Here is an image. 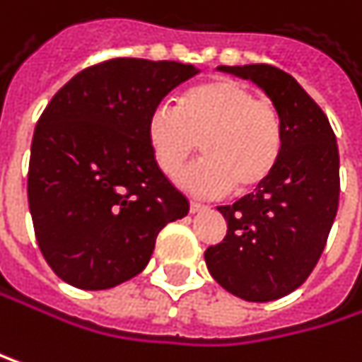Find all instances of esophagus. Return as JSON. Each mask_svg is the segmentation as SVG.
I'll return each instance as SVG.
<instances>
[{"instance_id": "34e87169", "label": "esophagus", "mask_w": 362, "mask_h": 362, "mask_svg": "<svg viewBox=\"0 0 362 362\" xmlns=\"http://www.w3.org/2000/svg\"><path fill=\"white\" fill-rule=\"evenodd\" d=\"M189 210H191V214H195V212L206 210V206H204V204H199V202H191V204H189Z\"/></svg>"}]
</instances>
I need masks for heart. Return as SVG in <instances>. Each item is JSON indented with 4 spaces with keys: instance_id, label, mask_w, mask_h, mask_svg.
<instances>
[{
    "instance_id": "obj_1",
    "label": "heart",
    "mask_w": 362,
    "mask_h": 362,
    "mask_svg": "<svg viewBox=\"0 0 362 362\" xmlns=\"http://www.w3.org/2000/svg\"><path fill=\"white\" fill-rule=\"evenodd\" d=\"M154 165L175 177L199 150L206 158L191 167L180 185L199 195L248 193L274 173L284 122L278 105L233 78H212L177 97L175 107L156 105L146 122Z\"/></svg>"
}]
</instances>
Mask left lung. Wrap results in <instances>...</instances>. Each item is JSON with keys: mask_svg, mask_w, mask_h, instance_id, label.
Here are the masks:
<instances>
[{"mask_svg": "<svg viewBox=\"0 0 362 362\" xmlns=\"http://www.w3.org/2000/svg\"><path fill=\"white\" fill-rule=\"evenodd\" d=\"M250 78L278 105L284 146L274 173L233 206H221L227 235L206 250L212 278L244 301H274L314 272L339 206V150L327 114L286 71L221 65Z\"/></svg>", "mask_w": 362, "mask_h": 362, "instance_id": "1", "label": "left lung"}]
</instances>
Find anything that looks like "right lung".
<instances>
[{"label":"right lung","mask_w":362,"mask_h":362,"mask_svg":"<svg viewBox=\"0 0 362 362\" xmlns=\"http://www.w3.org/2000/svg\"><path fill=\"white\" fill-rule=\"evenodd\" d=\"M197 69L118 57L76 74L42 112L27 197L37 246L67 284L103 291L137 276L189 202L152 160L150 112Z\"/></svg>","instance_id":"1"}]
</instances>
